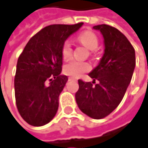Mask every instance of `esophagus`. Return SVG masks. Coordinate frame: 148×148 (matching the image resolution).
<instances>
[{
	"label": "esophagus",
	"instance_id": "1",
	"mask_svg": "<svg viewBox=\"0 0 148 148\" xmlns=\"http://www.w3.org/2000/svg\"><path fill=\"white\" fill-rule=\"evenodd\" d=\"M73 79H74V78H72V77H69V80H73Z\"/></svg>",
	"mask_w": 148,
	"mask_h": 148
}]
</instances>
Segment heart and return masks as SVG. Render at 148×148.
<instances>
[{
  "label": "heart",
  "mask_w": 148,
  "mask_h": 148,
  "mask_svg": "<svg viewBox=\"0 0 148 148\" xmlns=\"http://www.w3.org/2000/svg\"><path fill=\"white\" fill-rule=\"evenodd\" d=\"M78 40L84 46H86L90 50H95L99 47V38L97 35L90 31L84 32L78 36ZM72 45L67 40L63 43L62 46V56L64 59H67L72 55ZM90 70V65L87 62H79L77 60L72 59L65 63L63 66V72L67 75L72 77H79L82 74Z\"/></svg>",
  "instance_id": "b5f03b06"
}]
</instances>
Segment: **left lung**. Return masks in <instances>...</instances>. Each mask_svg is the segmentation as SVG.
Returning <instances> with one entry per match:
<instances>
[{
    "instance_id": "left-lung-1",
    "label": "left lung",
    "mask_w": 148,
    "mask_h": 148,
    "mask_svg": "<svg viewBox=\"0 0 148 148\" xmlns=\"http://www.w3.org/2000/svg\"><path fill=\"white\" fill-rule=\"evenodd\" d=\"M93 29L103 35L104 53L99 65L89 74L92 83L78 80L75 99L83 113L93 119H101L110 115L123 99L135 67V52L128 38L116 28L103 24ZM95 80H99L98 84Z\"/></svg>"
}]
</instances>
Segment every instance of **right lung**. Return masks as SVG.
<instances>
[{"instance_id": "obj_1", "label": "right lung", "mask_w": 148, "mask_h": 148, "mask_svg": "<svg viewBox=\"0 0 148 148\" xmlns=\"http://www.w3.org/2000/svg\"><path fill=\"white\" fill-rule=\"evenodd\" d=\"M82 25H48L29 40L18 56L15 100L20 116L30 125L43 126L56 116L59 95L68 81L66 75L60 74L62 46Z\"/></svg>"}]
</instances>
